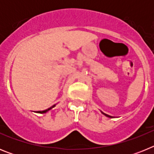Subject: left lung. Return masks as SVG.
I'll use <instances>...</instances> for the list:
<instances>
[{
    "label": "left lung",
    "mask_w": 154,
    "mask_h": 154,
    "mask_svg": "<svg viewBox=\"0 0 154 154\" xmlns=\"http://www.w3.org/2000/svg\"><path fill=\"white\" fill-rule=\"evenodd\" d=\"M101 112L103 114V115H105V116H107V117H109V118H114L113 116H109V115H107V114L104 113V112H102V111H101Z\"/></svg>",
    "instance_id": "left-lung-1"
}]
</instances>
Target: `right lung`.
<instances>
[{
    "mask_svg": "<svg viewBox=\"0 0 154 154\" xmlns=\"http://www.w3.org/2000/svg\"><path fill=\"white\" fill-rule=\"evenodd\" d=\"M55 105H53L52 106H51V107H50V108L47 109L43 110V111H36V112H38V113H45V112H47L48 111H49L50 109H51L54 108V107H55Z\"/></svg>",
    "mask_w": 154,
    "mask_h": 154,
    "instance_id": "1",
    "label": "right lung"
}]
</instances>
